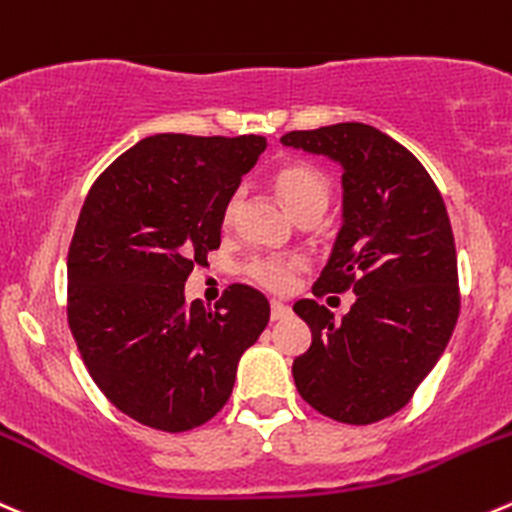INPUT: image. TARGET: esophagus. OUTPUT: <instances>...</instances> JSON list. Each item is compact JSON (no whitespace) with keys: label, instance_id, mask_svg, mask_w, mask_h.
Masks as SVG:
<instances>
[{"label":"esophagus","instance_id":"1","mask_svg":"<svg viewBox=\"0 0 512 512\" xmlns=\"http://www.w3.org/2000/svg\"><path fill=\"white\" fill-rule=\"evenodd\" d=\"M290 315V307L285 305V302H277V300H272V310H270V317L272 320H285V317Z\"/></svg>","mask_w":512,"mask_h":512}]
</instances>
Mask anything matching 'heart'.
Wrapping results in <instances>:
<instances>
[{
  "mask_svg": "<svg viewBox=\"0 0 512 512\" xmlns=\"http://www.w3.org/2000/svg\"><path fill=\"white\" fill-rule=\"evenodd\" d=\"M272 187H275L277 197L285 202L287 210L300 220V217L315 215V212H325L327 200H330V187H327L325 175L315 170L307 162H285L280 170L272 175ZM237 212H240V195H232L227 200L225 212H222V225L230 227L235 222ZM302 270L300 260H277V257H265V260H255L247 267V275L262 287L272 292L290 290L292 280L297 272Z\"/></svg>",
  "mask_w": 512,
  "mask_h": 512,
  "instance_id": "obj_1",
  "label": "heart"
}]
</instances>
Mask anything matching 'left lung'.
<instances>
[{
  "label": "left lung",
  "mask_w": 512,
  "mask_h": 512,
  "mask_svg": "<svg viewBox=\"0 0 512 512\" xmlns=\"http://www.w3.org/2000/svg\"><path fill=\"white\" fill-rule=\"evenodd\" d=\"M282 145L342 165V230L312 295L355 292L335 320L297 300L312 345L292 362L297 393L337 423L370 425L410 403L460 315L448 210L418 157L370 124L287 132Z\"/></svg>",
  "instance_id": "left-lung-1"
}]
</instances>
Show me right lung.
<instances>
[{"label":"right lung","mask_w":512,"mask_h":512,"mask_svg":"<svg viewBox=\"0 0 512 512\" xmlns=\"http://www.w3.org/2000/svg\"><path fill=\"white\" fill-rule=\"evenodd\" d=\"M265 137L155 135L94 180L67 255V322L104 398L147 428L185 433L232 395L237 362L270 320L250 285L185 300L220 247L222 212Z\"/></svg>","instance_id":"right-lung-1"}]
</instances>
